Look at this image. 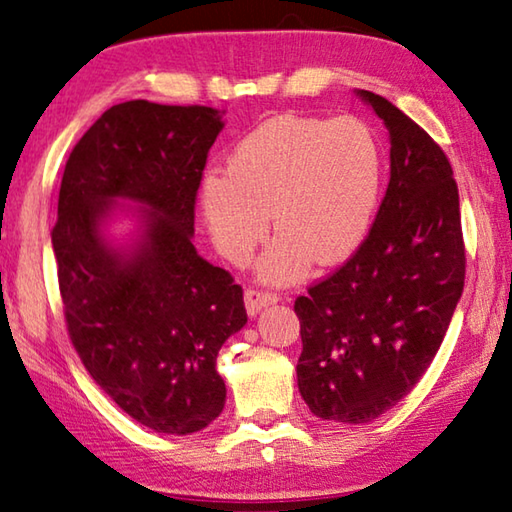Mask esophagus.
I'll use <instances>...</instances> for the list:
<instances>
[{
	"instance_id": "obj_1",
	"label": "esophagus",
	"mask_w": 512,
	"mask_h": 512,
	"mask_svg": "<svg viewBox=\"0 0 512 512\" xmlns=\"http://www.w3.org/2000/svg\"><path fill=\"white\" fill-rule=\"evenodd\" d=\"M246 309L250 316H255L259 309H264L268 305H275L280 296L273 291H262V289H246Z\"/></svg>"
}]
</instances>
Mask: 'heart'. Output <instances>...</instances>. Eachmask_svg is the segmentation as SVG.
<instances>
[{
	"label": "heart",
	"instance_id": "obj_1",
	"mask_svg": "<svg viewBox=\"0 0 512 512\" xmlns=\"http://www.w3.org/2000/svg\"><path fill=\"white\" fill-rule=\"evenodd\" d=\"M384 153L375 131L354 115H277L241 140L201 183V210L216 250L244 262L268 232L277 237L259 262L262 280L305 277L318 255L339 262L375 219Z\"/></svg>",
	"mask_w": 512,
	"mask_h": 512
}]
</instances>
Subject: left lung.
I'll use <instances>...</instances> for the list:
<instances>
[{"label": "left lung", "instance_id": "8db88e82", "mask_svg": "<svg viewBox=\"0 0 512 512\" xmlns=\"http://www.w3.org/2000/svg\"><path fill=\"white\" fill-rule=\"evenodd\" d=\"M391 180L354 255L296 298L298 388L323 420L361 424L413 391L445 339L465 282L461 207L445 151L375 92Z\"/></svg>", "mask_w": 512, "mask_h": 512}]
</instances>
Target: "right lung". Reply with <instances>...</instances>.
Returning <instances> with one entry per match:
<instances>
[{
    "label": "right lung",
    "instance_id": "right-lung-1",
    "mask_svg": "<svg viewBox=\"0 0 512 512\" xmlns=\"http://www.w3.org/2000/svg\"><path fill=\"white\" fill-rule=\"evenodd\" d=\"M223 121L207 106L108 108L69 153L51 230L69 339L121 411L158 433L219 418L216 357L246 325L244 289L196 253L194 207ZM115 197L146 204L131 254L102 239Z\"/></svg>",
    "mask_w": 512,
    "mask_h": 512
}]
</instances>
